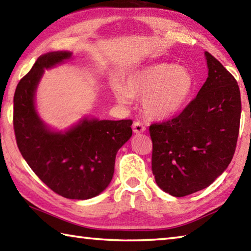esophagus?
I'll return each instance as SVG.
<instances>
[{
  "label": "esophagus",
  "mask_w": 251,
  "mask_h": 251,
  "mask_svg": "<svg viewBox=\"0 0 251 251\" xmlns=\"http://www.w3.org/2000/svg\"><path fill=\"white\" fill-rule=\"evenodd\" d=\"M133 130H134V133H136V134H141V133H144V131L146 130V127L144 126L139 121H136L133 124Z\"/></svg>",
  "instance_id": "34e87169"
}]
</instances>
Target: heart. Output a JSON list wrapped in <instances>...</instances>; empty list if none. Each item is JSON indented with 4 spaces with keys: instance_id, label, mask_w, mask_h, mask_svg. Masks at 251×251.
<instances>
[{
    "instance_id": "1",
    "label": "heart",
    "mask_w": 251,
    "mask_h": 251,
    "mask_svg": "<svg viewBox=\"0 0 251 251\" xmlns=\"http://www.w3.org/2000/svg\"><path fill=\"white\" fill-rule=\"evenodd\" d=\"M195 90V78L188 69L173 63H157L135 70L126 77L125 86L115 83L114 94L122 104L133 97L142 99L143 110L157 120L168 118L188 104Z\"/></svg>"
}]
</instances>
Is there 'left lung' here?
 <instances>
[{
	"label": "left lung",
	"mask_w": 251,
	"mask_h": 251,
	"mask_svg": "<svg viewBox=\"0 0 251 251\" xmlns=\"http://www.w3.org/2000/svg\"><path fill=\"white\" fill-rule=\"evenodd\" d=\"M208 77L172 120L150 126L156 184L175 197L201 190L226 171L239 134L241 100L235 77L205 52Z\"/></svg>",
	"instance_id": "8db88e82"
}]
</instances>
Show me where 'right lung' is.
I'll list each match as a JSON object with an SVG mask.
<instances>
[{
	"mask_svg": "<svg viewBox=\"0 0 251 251\" xmlns=\"http://www.w3.org/2000/svg\"><path fill=\"white\" fill-rule=\"evenodd\" d=\"M71 56L70 52H50L37 58L16 86L13 126L21 154L36 176L59 196L84 201L109 185L117 151L133 134V121L84 118L65 133L45 126L34 104L37 84L44 69Z\"/></svg>",
	"mask_w": 251,
	"mask_h": 251,
	"instance_id": "obj_1",
	"label": "right lung"
}]
</instances>
